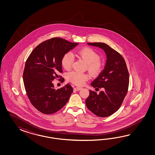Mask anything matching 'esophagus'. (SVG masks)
Listing matches in <instances>:
<instances>
[{"instance_id": "34e87169", "label": "esophagus", "mask_w": 155, "mask_h": 155, "mask_svg": "<svg viewBox=\"0 0 155 155\" xmlns=\"http://www.w3.org/2000/svg\"><path fill=\"white\" fill-rule=\"evenodd\" d=\"M82 89V87H75L74 88V90H75V91H78V90H80Z\"/></svg>"}]
</instances>
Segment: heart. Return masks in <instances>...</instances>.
<instances>
[{"instance_id":"b5f03b06","label":"heart","mask_w":155,"mask_h":155,"mask_svg":"<svg viewBox=\"0 0 155 155\" xmlns=\"http://www.w3.org/2000/svg\"><path fill=\"white\" fill-rule=\"evenodd\" d=\"M76 56L83 60L87 64V68L92 73L96 74L102 68L100 56L97 52L89 47H84L75 52ZM74 62V57L71 53H65L62 58L61 64L66 70H70ZM68 79L73 84L82 86L89 79V75L86 73L78 71H71L67 75Z\"/></svg>"}]
</instances>
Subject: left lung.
<instances>
[{
  "label": "left lung",
  "mask_w": 155,
  "mask_h": 155,
  "mask_svg": "<svg viewBox=\"0 0 155 155\" xmlns=\"http://www.w3.org/2000/svg\"><path fill=\"white\" fill-rule=\"evenodd\" d=\"M88 45L102 48L107 60L102 71L91 82L93 87L103 88L99 94L90 90L86 105L99 117H107L115 113L121 106L128 91L129 73L122 55L103 42H89Z\"/></svg>",
  "instance_id": "obj_1"
}]
</instances>
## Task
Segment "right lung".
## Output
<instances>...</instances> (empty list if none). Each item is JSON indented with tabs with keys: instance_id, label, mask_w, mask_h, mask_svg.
I'll return each mask as SVG.
<instances>
[{
	"instance_id": "add662e5",
	"label": "right lung",
	"mask_w": 155,
	"mask_h": 155,
	"mask_svg": "<svg viewBox=\"0 0 155 155\" xmlns=\"http://www.w3.org/2000/svg\"><path fill=\"white\" fill-rule=\"evenodd\" d=\"M78 44L52 38L40 43L28 57L23 75L24 87L31 103L40 112L52 114L68 102L73 91L71 84L56 90L52 81L61 79L62 58ZM64 81L62 78L61 82Z\"/></svg>"
}]
</instances>
